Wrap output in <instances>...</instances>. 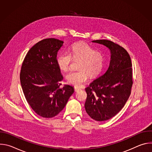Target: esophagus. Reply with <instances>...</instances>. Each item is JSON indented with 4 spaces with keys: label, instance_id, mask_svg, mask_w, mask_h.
<instances>
[{
    "label": "esophagus",
    "instance_id": "1",
    "mask_svg": "<svg viewBox=\"0 0 152 152\" xmlns=\"http://www.w3.org/2000/svg\"><path fill=\"white\" fill-rule=\"evenodd\" d=\"M80 90H81V89L79 87H77V86H75V91H79Z\"/></svg>",
    "mask_w": 152,
    "mask_h": 152
}]
</instances>
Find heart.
<instances>
[{"label":"heart","instance_id":"obj_1","mask_svg":"<svg viewBox=\"0 0 152 152\" xmlns=\"http://www.w3.org/2000/svg\"><path fill=\"white\" fill-rule=\"evenodd\" d=\"M80 59L77 71H71L66 75L67 82L73 85L79 86L89 77L98 76L105 66L104 54L100 50L83 42L73 45L68 52H61L56 58V64L59 69L67 72L73 61Z\"/></svg>","mask_w":152,"mask_h":152}]
</instances>
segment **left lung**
<instances>
[{"instance_id": "8db88e82", "label": "left lung", "mask_w": 152, "mask_h": 152, "mask_svg": "<svg viewBox=\"0 0 152 152\" xmlns=\"http://www.w3.org/2000/svg\"><path fill=\"white\" fill-rule=\"evenodd\" d=\"M110 49L111 61L106 72L85 88V111L93 119L103 121L118 113L129 99L133 84L132 62L121 46L107 39L93 41Z\"/></svg>"}]
</instances>
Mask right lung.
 <instances>
[{
	"mask_svg": "<svg viewBox=\"0 0 152 152\" xmlns=\"http://www.w3.org/2000/svg\"><path fill=\"white\" fill-rule=\"evenodd\" d=\"M64 42L55 38L42 39L27 53L20 79L25 98L33 111L44 118L58 115L74 93L72 86L60 88L63 76L56 56Z\"/></svg>",
	"mask_w": 152,
	"mask_h": 152,
	"instance_id": "1",
	"label": "right lung"
}]
</instances>
